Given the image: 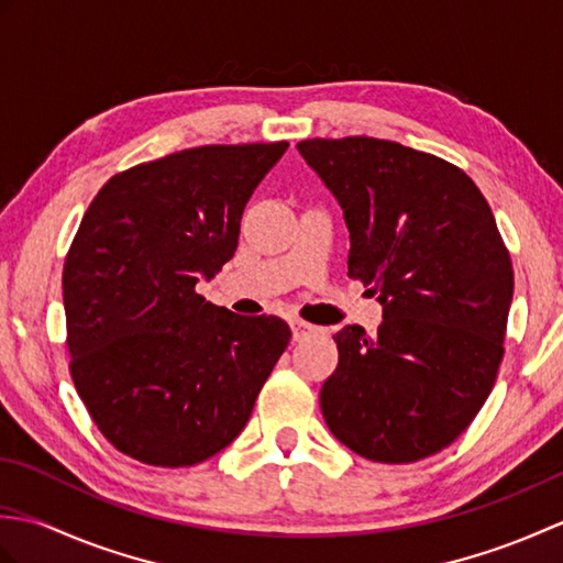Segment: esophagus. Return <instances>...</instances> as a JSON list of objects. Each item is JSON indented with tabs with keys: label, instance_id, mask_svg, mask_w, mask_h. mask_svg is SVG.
<instances>
[{
	"label": "esophagus",
	"instance_id": "obj_1",
	"mask_svg": "<svg viewBox=\"0 0 563 563\" xmlns=\"http://www.w3.org/2000/svg\"><path fill=\"white\" fill-rule=\"evenodd\" d=\"M290 329H292V341H307L319 333V327L307 324V321H302V319H292Z\"/></svg>",
	"mask_w": 563,
	"mask_h": 563
}]
</instances>
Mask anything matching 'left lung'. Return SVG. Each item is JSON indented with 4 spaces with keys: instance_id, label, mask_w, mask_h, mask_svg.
Instances as JSON below:
<instances>
[{
    "instance_id": "8db88e82",
    "label": "left lung",
    "mask_w": 563,
    "mask_h": 563,
    "mask_svg": "<svg viewBox=\"0 0 563 563\" xmlns=\"http://www.w3.org/2000/svg\"><path fill=\"white\" fill-rule=\"evenodd\" d=\"M351 232L349 278L377 295L375 339L341 329L319 394L329 430L365 460L409 464L448 448L494 389L512 263L460 166L377 137L302 140Z\"/></svg>"
}]
</instances>
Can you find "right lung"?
Here are the masks:
<instances>
[{"label": "right lung", "mask_w": 563, "mask_h": 563, "mask_svg": "<svg viewBox=\"0 0 563 563\" xmlns=\"http://www.w3.org/2000/svg\"><path fill=\"white\" fill-rule=\"evenodd\" d=\"M285 150L166 154L111 176L84 212L63 268L69 375L128 457L190 466L224 450L288 349L283 319L196 292L234 256L246 202Z\"/></svg>", "instance_id": "add662e5"}]
</instances>
